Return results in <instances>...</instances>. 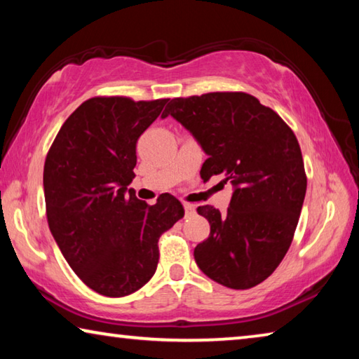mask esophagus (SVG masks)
<instances>
[{
  "instance_id": "obj_1",
  "label": "esophagus",
  "mask_w": 359,
  "mask_h": 359,
  "mask_svg": "<svg viewBox=\"0 0 359 359\" xmlns=\"http://www.w3.org/2000/svg\"><path fill=\"white\" fill-rule=\"evenodd\" d=\"M184 208H185V215H191V214H195V209H196L195 204H191V203H185V204H184Z\"/></svg>"
}]
</instances>
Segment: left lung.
Listing matches in <instances>:
<instances>
[{"label":"left lung","instance_id":"8db88e82","mask_svg":"<svg viewBox=\"0 0 359 359\" xmlns=\"http://www.w3.org/2000/svg\"><path fill=\"white\" fill-rule=\"evenodd\" d=\"M169 115L208 155L201 179L224 174L235 189L225 212L198 208L210 233L195 248L196 265L222 286H257L281 264L299 224L306 175L297 137L246 93L172 99L161 116Z\"/></svg>","mask_w":359,"mask_h":359}]
</instances>
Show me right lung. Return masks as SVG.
Returning a JSON list of instances; mask_svg holds the SVG:
<instances>
[{
  "mask_svg": "<svg viewBox=\"0 0 359 359\" xmlns=\"http://www.w3.org/2000/svg\"><path fill=\"white\" fill-rule=\"evenodd\" d=\"M168 100L113 95L83 102L62 124L44 163L49 230L79 280L107 297H124L151 280L159 236L185 214L169 193L150 206L128 189L137 140Z\"/></svg>",
  "mask_w": 359,
  "mask_h": 359,
  "instance_id": "right-lung-1",
  "label": "right lung"
}]
</instances>
